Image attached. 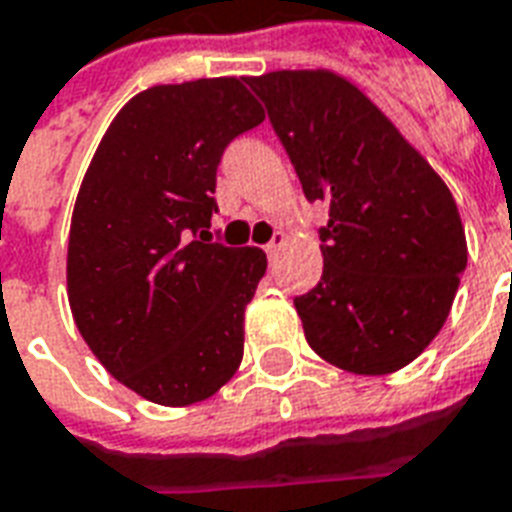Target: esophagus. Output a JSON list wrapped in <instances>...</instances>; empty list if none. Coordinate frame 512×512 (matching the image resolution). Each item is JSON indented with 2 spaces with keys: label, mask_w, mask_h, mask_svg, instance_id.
<instances>
[{
  "label": "esophagus",
  "mask_w": 512,
  "mask_h": 512,
  "mask_svg": "<svg viewBox=\"0 0 512 512\" xmlns=\"http://www.w3.org/2000/svg\"><path fill=\"white\" fill-rule=\"evenodd\" d=\"M285 243H288V235H285V232H275V237H272V240L264 245V251H267V256H275V253L280 251Z\"/></svg>",
  "instance_id": "1"
}]
</instances>
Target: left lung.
I'll return each instance as SVG.
<instances>
[{
    "mask_svg": "<svg viewBox=\"0 0 512 512\" xmlns=\"http://www.w3.org/2000/svg\"><path fill=\"white\" fill-rule=\"evenodd\" d=\"M245 82L267 104L307 200L328 202L323 277L293 299L307 342L350 374L408 366L449 318L467 267L449 186L342 74L285 69Z\"/></svg>",
    "mask_w": 512,
    "mask_h": 512,
    "instance_id": "obj_1",
    "label": "left lung"
}]
</instances>
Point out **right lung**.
<instances>
[{
	"instance_id": "add662e5",
	"label": "right lung",
	"mask_w": 512,
	"mask_h": 512,
	"mask_svg": "<svg viewBox=\"0 0 512 512\" xmlns=\"http://www.w3.org/2000/svg\"><path fill=\"white\" fill-rule=\"evenodd\" d=\"M259 122L243 77L154 85L122 106L79 186L71 315L101 366L160 406L211 398L243 360L267 253L201 240L221 154Z\"/></svg>"
}]
</instances>
